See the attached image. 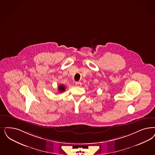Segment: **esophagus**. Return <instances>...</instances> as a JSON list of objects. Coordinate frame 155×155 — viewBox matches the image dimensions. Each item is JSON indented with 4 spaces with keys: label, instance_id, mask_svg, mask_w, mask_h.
Wrapping results in <instances>:
<instances>
[{
    "label": "esophagus",
    "instance_id": "obj_1",
    "mask_svg": "<svg viewBox=\"0 0 155 155\" xmlns=\"http://www.w3.org/2000/svg\"><path fill=\"white\" fill-rule=\"evenodd\" d=\"M75 85L77 86H80L81 85V83L80 82H75Z\"/></svg>",
    "mask_w": 155,
    "mask_h": 155
}]
</instances>
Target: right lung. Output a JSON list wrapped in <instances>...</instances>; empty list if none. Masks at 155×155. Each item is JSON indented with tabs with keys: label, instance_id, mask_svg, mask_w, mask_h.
Here are the masks:
<instances>
[{
	"label": "right lung",
	"instance_id": "1",
	"mask_svg": "<svg viewBox=\"0 0 155 155\" xmlns=\"http://www.w3.org/2000/svg\"><path fill=\"white\" fill-rule=\"evenodd\" d=\"M65 88L66 87L64 86V85H61L58 86V91L59 92H62V91H65Z\"/></svg>",
	"mask_w": 155,
	"mask_h": 155
}]
</instances>
